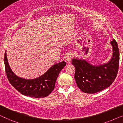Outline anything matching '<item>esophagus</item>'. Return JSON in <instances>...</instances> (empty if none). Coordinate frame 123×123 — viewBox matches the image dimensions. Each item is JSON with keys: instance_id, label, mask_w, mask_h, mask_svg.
Instances as JSON below:
<instances>
[{"instance_id": "34e87169", "label": "esophagus", "mask_w": 123, "mask_h": 123, "mask_svg": "<svg viewBox=\"0 0 123 123\" xmlns=\"http://www.w3.org/2000/svg\"><path fill=\"white\" fill-rule=\"evenodd\" d=\"M72 57H73V55L72 53H68L66 55V58H65V60H66L67 63H69L71 61Z\"/></svg>"}]
</instances>
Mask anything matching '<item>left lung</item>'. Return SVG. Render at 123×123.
<instances>
[{
	"mask_svg": "<svg viewBox=\"0 0 123 123\" xmlns=\"http://www.w3.org/2000/svg\"><path fill=\"white\" fill-rule=\"evenodd\" d=\"M113 55L107 64L95 66L85 60H72L75 67L74 78L77 86L87 93H95L110 86L117 77L119 66V51L115 40L110 42Z\"/></svg>",
	"mask_w": 123,
	"mask_h": 123,
	"instance_id": "left-lung-1",
	"label": "left lung"
}]
</instances>
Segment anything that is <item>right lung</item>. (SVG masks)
<instances>
[{"label":"right lung","mask_w":123,"mask_h":123,"mask_svg":"<svg viewBox=\"0 0 123 123\" xmlns=\"http://www.w3.org/2000/svg\"><path fill=\"white\" fill-rule=\"evenodd\" d=\"M4 64L8 80L16 90L23 95L41 98L48 96L53 91L59 74L66 65V62L63 61L53 65L44 74L33 80L20 78L13 73L8 64L6 51Z\"/></svg>","instance_id":"right-lung-1"}]
</instances>
